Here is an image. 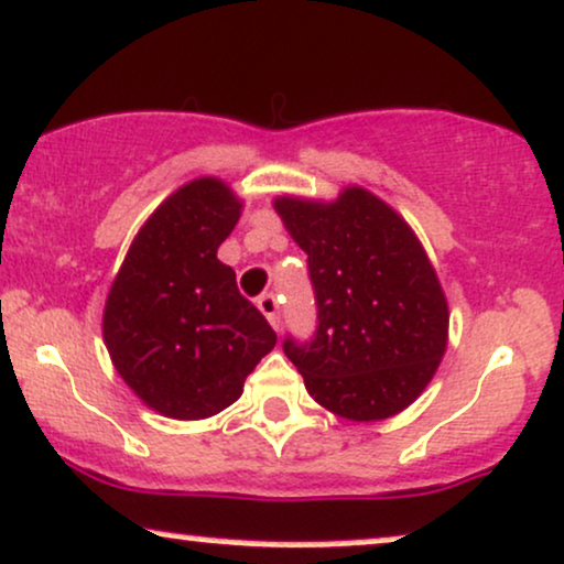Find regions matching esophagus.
I'll return each instance as SVG.
<instances>
[{"label": "esophagus", "instance_id": "esophagus-1", "mask_svg": "<svg viewBox=\"0 0 564 564\" xmlns=\"http://www.w3.org/2000/svg\"><path fill=\"white\" fill-rule=\"evenodd\" d=\"M258 308H261V314L267 316L271 327L280 329V297H276V293H263L258 297Z\"/></svg>", "mask_w": 564, "mask_h": 564}]
</instances>
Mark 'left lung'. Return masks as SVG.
I'll list each match as a JSON object with an SVG mask.
<instances>
[{"label": "left lung", "mask_w": 564, "mask_h": 564, "mask_svg": "<svg viewBox=\"0 0 564 564\" xmlns=\"http://www.w3.org/2000/svg\"><path fill=\"white\" fill-rule=\"evenodd\" d=\"M308 256L316 329L282 348L306 390L354 422L399 414L433 380L448 335L435 269L409 224L380 197L348 187L335 203H274Z\"/></svg>", "instance_id": "8db88e82"}]
</instances>
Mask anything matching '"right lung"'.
Listing matches in <instances>:
<instances>
[{"label": "right lung", "instance_id": "obj_1", "mask_svg": "<svg viewBox=\"0 0 564 564\" xmlns=\"http://www.w3.org/2000/svg\"><path fill=\"white\" fill-rule=\"evenodd\" d=\"M242 203L218 178L184 184L131 242L102 335L126 386L174 420H203L235 403L245 377L274 348L267 316L216 258Z\"/></svg>", "mask_w": 564, "mask_h": 564}]
</instances>
